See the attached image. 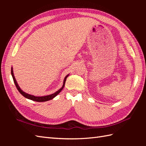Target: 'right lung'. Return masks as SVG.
<instances>
[{
  "label": "right lung",
  "instance_id": "add662e5",
  "mask_svg": "<svg viewBox=\"0 0 146 146\" xmlns=\"http://www.w3.org/2000/svg\"><path fill=\"white\" fill-rule=\"evenodd\" d=\"M11 76L13 77V81H14V83L15 84V85L17 88V90L19 91V92H20V93L23 95L24 97H25V98L27 99H30L32 100H33V101H36V102H46V101H48V100H50L52 99H54L55 96H56L57 95H58L60 92L61 91V90H62L63 89V88L64 86V85H65V82H66V78H67V77L69 76V74L67 75L66 76L64 79V82H63V85L62 86V87H61L60 89L59 90H58L57 91H56L55 92H54V94H50V95H48V96H41V97H37V96H35L33 95H30V94H29L27 93H26V92H24L23 91H22L21 89L20 88V87L19 86L18 84H17L16 79H15V77L14 76V74H13V68H11Z\"/></svg>",
  "mask_w": 146,
  "mask_h": 146
}]
</instances>
